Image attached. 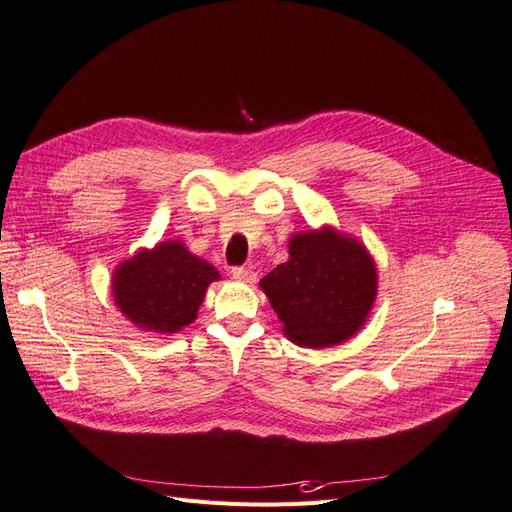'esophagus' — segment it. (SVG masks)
Returning <instances> with one entry per match:
<instances>
[{
	"label": "esophagus",
	"instance_id": "esophagus-1",
	"mask_svg": "<svg viewBox=\"0 0 512 512\" xmlns=\"http://www.w3.org/2000/svg\"><path fill=\"white\" fill-rule=\"evenodd\" d=\"M232 276L236 280H240V283H255V272L246 270V268H234L232 270Z\"/></svg>",
	"mask_w": 512,
	"mask_h": 512
}]
</instances>
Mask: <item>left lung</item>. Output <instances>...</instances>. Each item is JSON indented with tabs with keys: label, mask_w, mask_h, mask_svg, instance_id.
Wrapping results in <instances>:
<instances>
[{
	"label": "left lung",
	"mask_w": 512,
	"mask_h": 512,
	"mask_svg": "<svg viewBox=\"0 0 512 512\" xmlns=\"http://www.w3.org/2000/svg\"><path fill=\"white\" fill-rule=\"evenodd\" d=\"M287 246L289 259L259 280L283 334L304 349L351 340L378 293V268L366 244L323 225L295 232Z\"/></svg>",
	"instance_id": "obj_1"
}]
</instances>
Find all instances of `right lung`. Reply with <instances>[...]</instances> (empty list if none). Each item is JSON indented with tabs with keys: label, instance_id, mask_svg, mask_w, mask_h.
<instances>
[{
	"label": "right lung",
	"instance_id": "obj_1",
	"mask_svg": "<svg viewBox=\"0 0 512 512\" xmlns=\"http://www.w3.org/2000/svg\"><path fill=\"white\" fill-rule=\"evenodd\" d=\"M219 270L193 255L185 242L161 240L138 249L112 272V298L142 332L172 336L197 319L208 285Z\"/></svg>",
	"mask_w": 512,
	"mask_h": 512
}]
</instances>
